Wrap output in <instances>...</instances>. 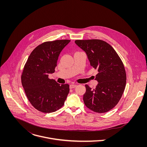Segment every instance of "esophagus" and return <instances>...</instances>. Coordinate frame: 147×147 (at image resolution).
<instances>
[{
	"mask_svg": "<svg viewBox=\"0 0 147 147\" xmlns=\"http://www.w3.org/2000/svg\"><path fill=\"white\" fill-rule=\"evenodd\" d=\"M76 84H71V85H69L70 89H72V88H75V87H76Z\"/></svg>",
	"mask_w": 147,
	"mask_h": 147,
	"instance_id": "1",
	"label": "esophagus"
}]
</instances>
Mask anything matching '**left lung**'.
<instances>
[{
	"label": "left lung",
	"mask_w": 147,
	"mask_h": 147,
	"mask_svg": "<svg viewBox=\"0 0 147 147\" xmlns=\"http://www.w3.org/2000/svg\"><path fill=\"white\" fill-rule=\"evenodd\" d=\"M75 42L85 51L91 66L98 72L95 79L98 84L95 89L85 85L84 104L94 112H107L118 104L125 89L123 63L113 47L102 40H78Z\"/></svg>",
	"instance_id": "obj_1"
}]
</instances>
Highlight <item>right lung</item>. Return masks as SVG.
<instances>
[{
    "label": "right lung",
    "mask_w": 147,
    "mask_h": 147,
    "mask_svg": "<svg viewBox=\"0 0 147 147\" xmlns=\"http://www.w3.org/2000/svg\"><path fill=\"white\" fill-rule=\"evenodd\" d=\"M69 40L43 42L30 53L21 74L25 94L36 109L44 113L55 112L64 104L69 92V85L57 83L49 78L54 73L58 57Z\"/></svg>",
    "instance_id": "add662e5"
}]
</instances>
